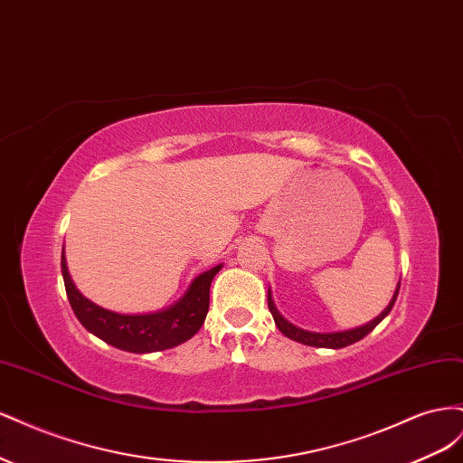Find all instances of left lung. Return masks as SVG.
<instances>
[{
  "label": "left lung",
  "instance_id": "8db88e82",
  "mask_svg": "<svg viewBox=\"0 0 463 463\" xmlns=\"http://www.w3.org/2000/svg\"><path fill=\"white\" fill-rule=\"evenodd\" d=\"M398 291H400V282H398V286H396V291H394V296H392L390 303L384 307V311H383L381 315H378V317H374L373 320H369L367 325H361V326H357V328H349V330H338V332H311V330H303V328H299V326H296V325H291V322L286 320V318L282 317V313H279V311L276 309L270 288H269V309H270V313H272V317H274V322H276L278 330L282 332V334L286 335V338H289V340H293V342H299V344H303V345L340 349V347L352 345V344L363 340L369 332H373L378 325H381V322H383V320L388 317V313L392 311V307H394L396 298H398Z\"/></svg>",
  "mask_w": 463,
  "mask_h": 463
}]
</instances>
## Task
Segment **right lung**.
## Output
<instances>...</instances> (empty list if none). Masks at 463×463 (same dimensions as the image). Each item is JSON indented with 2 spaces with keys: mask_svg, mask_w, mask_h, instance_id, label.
<instances>
[{
  "mask_svg": "<svg viewBox=\"0 0 463 463\" xmlns=\"http://www.w3.org/2000/svg\"><path fill=\"white\" fill-rule=\"evenodd\" d=\"M223 264L214 266L189 284L187 291L174 305L162 311L123 315L104 309L87 299L73 284L67 269L65 247L61 250V274L67 299L79 322L96 338L131 354H152L191 340L203 326L210 303V284Z\"/></svg>",
  "mask_w": 463,
  "mask_h": 463,
  "instance_id": "1",
  "label": "right lung"
}]
</instances>
